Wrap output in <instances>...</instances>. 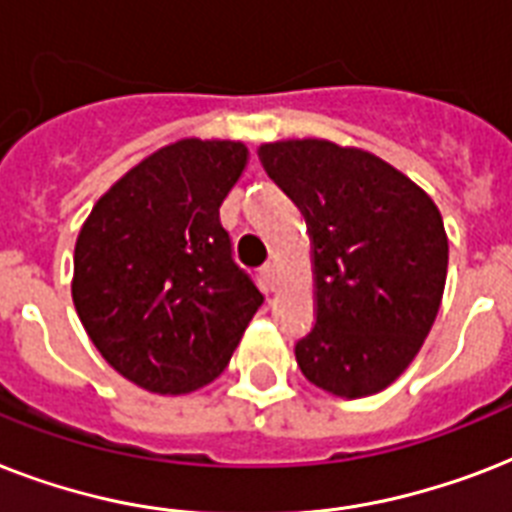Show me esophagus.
<instances>
[{
    "label": "esophagus",
    "instance_id": "34e87169",
    "mask_svg": "<svg viewBox=\"0 0 512 512\" xmlns=\"http://www.w3.org/2000/svg\"><path fill=\"white\" fill-rule=\"evenodd\" d=\"M263 281H265V287L271 289V292H276V289H279V265L276 263L263 265Z\"/></svg>",
    "mask_w": 512,
    "mask_h": 512
}]
</instances>
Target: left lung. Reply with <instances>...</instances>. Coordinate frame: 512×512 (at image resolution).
I'll return each instance as SVG.
<instances>
[{
  "mask_svg": "<svg viewBox=\"0 0 512 512\" xmlns=\"http://www.w3.org/2000/svg\"><path fill=\"white\" fill-rule=\"evenodd\" d=\"M257 156L311 236L316 324L297 340V366L337 398L380 393L441 308L449 239L436 201L364 148L276 140Z\"/></svg>",
  "mask_w": 512,
  "mask_h": 512,
  "instance_id": "left-lung-1",
  "label": "left lung"
}]
</instances>
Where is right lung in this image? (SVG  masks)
Listing matches in <instances>:
<instances>
[{
	"label": "right lung",
	"mask_w": 512,
	"mask_h": 512,
	"mask_svg": "<svg viewBox=\"0 0 512 512\" xmlns=\"http://www.w3.org/2000/svg\"><path fill=\"white\" fill-rule=\"evenodd\" d=\"M247 159L236 140L162 146L95 201L76 236V313L138 388L183 396L209 385L263 305L220 225Z\"/></svg>",
	"instance_id": "obj_1"
}]
</instances>
